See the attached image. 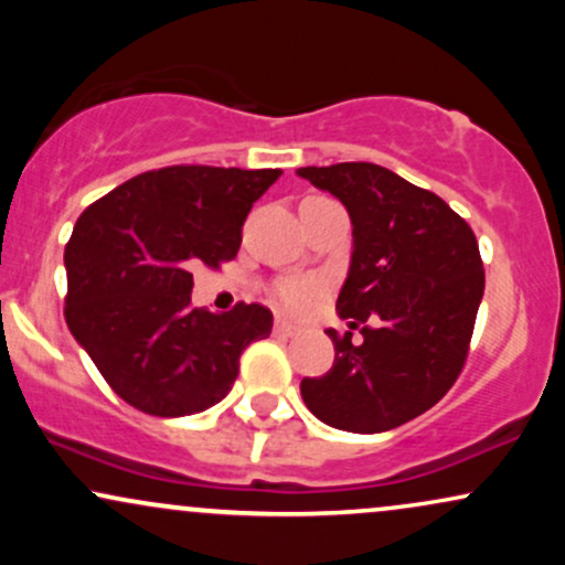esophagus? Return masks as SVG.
Returning <instances> with one entry per match:
<instances>
[{
  "label": "esophagus",
  "mask_w": 565,
  "mask_h": 565,
  "mask_svg": "<svg viewBox=\"0 0 565 565\" xmlns=\"http://www.w3.org/2000/svg\"><path fill=\"white\" fill-rule=\"evenodd\" d=\"M274 332H276V334H281V337H291V334L300 332V327H295V323L287 321V319H276V323H274Z\"/></svg>",
  "instance_id": "esophagus-1"
}]
</instances>
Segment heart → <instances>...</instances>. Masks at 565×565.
I'll list each match as a JSON object with an SVG mask.
<instances>
[{
  "label": "heart",
  "mask_w": 565,
  "mask_h": 565,
  "mask_svg": "<svg viewBox=\"0 0 565 565\" xmlns=\"http://www.w3.org/2000/svg\"><path fill=\"white\" fill-rule=\"evenodd\" d=\"M316 295H319V284L313 278H284V281H278L274 287L276 302L284 310H291V313L308 308Z\"/></svg>",
  "instance_id": "obj_1"
}]
</instances>
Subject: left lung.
I'll use <instances>...</instances> for the list:
<instances>
[{"instance_id": "obj_1", "label": "left lung", "mask_w": 565, "mask_h": 565, "mask_svg": "<svg viewBox=\"0 0 565 565\" xmlns=\"http://www.w3.org/2000/svg\"><path fill=\"white\" fill-rule=\"evenodd\" d=\"M310 185L345 204L353 255L337 313L353 332L337 337L334 364L305 377V406L329 427L385 433L444 398L462 372L483 297L476 233L436 193L380 164L300 167Z\"/></svg>"}]
</instances>
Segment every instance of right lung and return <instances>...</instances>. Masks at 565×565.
Here are the masks:
<instances>
[{
  "instance_id": "obj_1",
  "label": "right lung",
  "mask_w": 565,
  "mask_h": 565,
  "mask_svg": "<svg viewBox=\"0 0 565 565\" xmlns=\"http://www.w3.org/2000/svg\"><path fill=\"white\" fill-rule=\"evenodd\" d=\"M281 170L180 164L142 172L97 199L66 244V323L119 398L153 417L204 412L228 395L238 359L274 313L191 305L196 265L242 246L252 204Z\"/></svg>"
}]
</instances>
